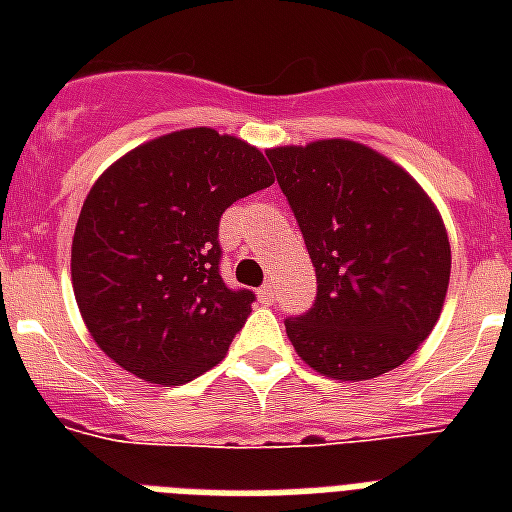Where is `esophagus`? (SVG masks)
Returning <instances> with one entry per match:
<instances>
[{
	"instance_id": "esophagus-1",
	"label": "esophagus",
	"mask_w": 512,
	"mask_h": 512,
	"mask_svg": "<svg viewBox=\"0 0 512 512\" xmlns=\"http://www.w3.org/2000/svg\"><path fill=\"white\" fill-rule=\"evenodd\" d=\"M257 297H260V303H263V305H271L273 303V297H276V289H273L271 281L257 289Z\"/></svg>"
}]
</instances>
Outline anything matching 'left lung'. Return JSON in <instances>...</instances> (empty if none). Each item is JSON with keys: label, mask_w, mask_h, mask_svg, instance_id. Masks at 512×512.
I'll use <instances>...</instances> for the list:
<instances>
[{"label": "left lung", "mask_w": 512, "mask_h": 512, "mask_svg": "<svg viewBox=\"0 0 512 512\" xmlns=\"http://www.w3.org/2000/svg\"><path fill=\"white\" fill-rule=\"evenodd\" d=\"M316 268V300L284 321L305 364L335 380L396 369L436 327L452 249L414 177L353 140L265 151Z\"/></svg>", "instance_id": "8db88e82"}]
</instances>
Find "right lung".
Segmentation results:
<instances>
[{"label":"right lung","instance_id":"add662e5","mask_svg":"<svg viewBox=\"0 0 512 512\" xmlns=\"http://www.w3.org/2000/svg\"><path fill=\"white\" fill-rule=\"evenodd\" d=\"M271 183L255 146L209 127L143 143L98 177L76 223L71 279L106 356L159 385L223 361L255 295L220 276V217Z\"/></svg>","mask_w":512,"mask_h":512}]
</instances>
